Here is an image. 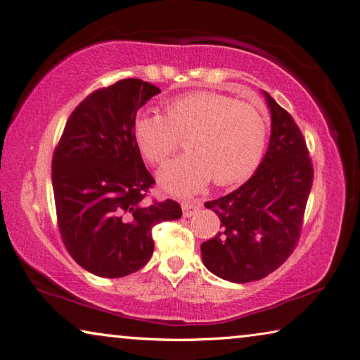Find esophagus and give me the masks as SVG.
I'll list each match as a JSON object with an SVG mask.
<instances>
[{
	"mask_svg": "<svg viewBox=\"0 0 360 360\" xmlns=\"http://www.w3.org/2000/svg\"><path fill=\"white\" fill-rule=\"evenodd\" d=\"M200 210V204L192 202V201H184L182 202V215L186 218L193 217Z\"/></svg>",
	"mask_w": 360,
	"mask_h": 360,
	"instance_id": "obj_1",
	"label": "esophagus"
}]
</instances>
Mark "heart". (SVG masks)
Instances as JSON below:
<instances>
[{
  "label": "heart",
  "mask_w": 360,
  "mask_h": 360,
  "mask_svg": "<svg viewBox=\"0 0 360 360\" xmlns=\"http://www.w3.org/2000/svg\"><path fill=\"white\" fill-rule=\"evenodd\" d=\"M167 117L139 112L134 139L143 158L160 165L187 137V154L160 168L162 190L174 196L201 192L210 179L218 186L236 184L256 170L266 143V118L259 108L236 98L196 91L165 105Z\"/></svg>",
  "instance_id": "heart-1"
}]
</instances>
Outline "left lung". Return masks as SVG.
Instances as JSON below:
<instances>
[{"mask_svg":"<svg viewBox=\"0 0 360 360\" xmlns=\"http://www.w3.org/2000/svg\"><path fill=\"white\" fill-rule=\"evenodd\" d=\"M262 94L271 114L262 162L243 186L206 202L220 218L221 231L201 243L202 264L215 276L237 284L269 276L292 255L314 179L297 123L266 91Z\"/></svg>","mask_w":360,"mask_h":360,"instance_id":"obj_1","label":"left lung"}]
</instances>
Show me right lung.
Masks as SVG:
<instances>
[{"label": "right lung", "instance_id": "add662e5", "mask_svg": "<svg viewBox=\"0 0 360 360\" xmlns=\"http://www.w3.org/2000/svg\"><path fill=\"white\" fill-rule=\"evenodd\" d=\"M160 94L122 79L89 95L70 115L53 156V192L63 245L84 270L123 278L151 259V228L178 220L173 200L148 202L154 184L134 139L137 110Z\"/></svg>", "mask_w": 360, "mask_h": 360}]
</instances>
